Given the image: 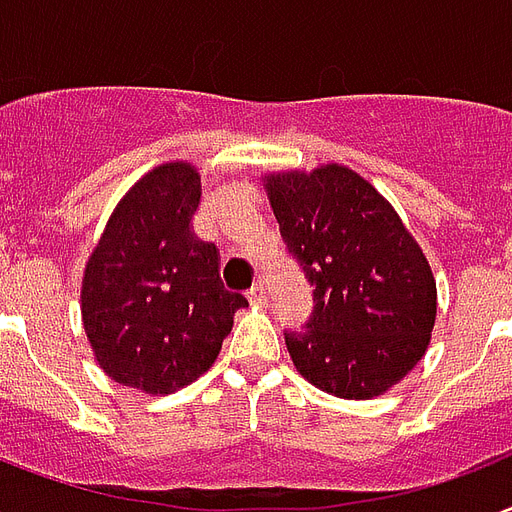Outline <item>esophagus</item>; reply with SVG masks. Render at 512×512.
Segmentation results:
<instances>
[{
  "mask_svg": "<svg viewBox=\"0 0 512 512\" xmlns=\"http://www.w3.org/2000/svg\"><path fill=\"white\" fill-rule=\"evenodd\" d=\"M248 299H251V304H264L267 301V285H264V280H256L248 288Z\"/></svg>",
  "mask_w": 512,
  "mask_h": 512,
  "instance_id": "esophagus-1",
  "label": "esophagus"
}]
</instances>
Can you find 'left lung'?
<instances>
[{
	"mask_svg": "<svg viewBox=\"0 0 512 512\" xmlns=\"http://www.w3.org/2000/svg\"><path fill=\"white\" fill-rule=\"evenodd\" d=\"M285 251L312 315L285 331L293 366L336 398L366 400L417 366L435 326V280L392 205L344 165L267 176Z\"/></svg>",
	"mask_w": 512,
	"mask_h": 512,
	"instance_id": "left-lung-1",
	"label": "left lung"
}]
</instances>
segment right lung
<instances>
[{"mask_svg":"<svg viewBox=\"0 0 512 512\" xmlns=\"http://www.w3.org/2000/svg\"><path fill=\"white\" fill-rule=\"evenodd\" d=\"M200 176L160 165L130 189L87 261L85 334L114 382L168 395L205 374L248 307L221 283L216 243L194 235Z\"/></svg>","mask_w":512,"mask_h":512,"instance_id":"obj_1","label":"right lung"}]
</instances>
